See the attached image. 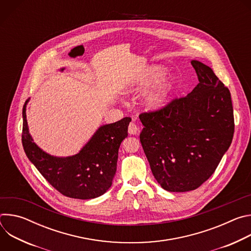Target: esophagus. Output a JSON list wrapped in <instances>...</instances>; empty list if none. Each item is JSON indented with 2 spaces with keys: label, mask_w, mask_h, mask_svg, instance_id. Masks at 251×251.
I'll list each match as a JSON object with an SVG mask.
<instances>
[{
  "label": "esophagus",
  "mask_w": 251,
  "mask_h": 251,
  "mask_svg": "<svg viewBox=\"0 0 251 251\" xmlns=\"http://www.w3.org/2000/svg\"><path fill=\"white\" fill-rule=\"evenodd\" d=\"M128 131H129V134H131V135H136V134L139 132V128H138V126L136 125V123L131 122V123L129 124Z\"/></svg>",
  "instance_id": "1"
}]
</instances>
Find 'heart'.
Wrapping results in <instances>:
<instances>
[{
	"label": "heart",
	"instance_id": "b5f03b06",
	"mask_svg": "<svg viewBox=\"0 0 251 251\" xmlns=\"http://www.w3.org/2000/svg\"><path fill=\"white\" fill-rule=\"evenodd\" d=\"M164 71H165L164 68H162L161 66H152L148 71V75L145 80L142 82V85H148L153 82H156L164 75ZM174 82H175V78L172 76L164 78L159 83V85L148 94L146 98V103L149 108L159 109L163 105H165L168 99V96L173 89ZM134 89L135 87L130 88V90H134Z\"/></svg>",
	"mask_w": 251,
	"mask_h": 251
}]
</instances>
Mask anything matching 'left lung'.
I'll use <instances>...</instances> for the list:
<instances>
[{
	"label": "left lung",
	"instance_id": "8db88e82",
	"mask_svg": "<svg viewBox=\"0 0 251 251\" xmlns=\"http://www.w3.org/2000/svg\"><path fill=\"white\" fill-rule=\"evenodd\" d=\"M199 83L185 97L144 112L140 141L152 173L168 192L198 189L214 173L234 133L230 92L212 69L191 61Z\"/></svg>",
	"mask_w": 251,
	"mask_h": 251
}]
</instances>
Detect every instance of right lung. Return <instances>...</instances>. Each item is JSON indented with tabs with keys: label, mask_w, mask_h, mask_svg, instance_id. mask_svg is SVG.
<instances>
[{
	"label": "right lung",
	"mask_w": 251,
	"mask_h": 251,
	"mask_svg": "<svg viewBox=\"0 0 251 251\" xmlns=\"http://www.w3.org/2000/svg\"><path fill=\"white\" fill-rule=\"evenodd\" d=\"M26 103L23 108V147L28 160L46 180L60 194L73 199L89 200L106 193L112 185L118 150L128 136L131 118L125 117L99 127L79 153L59 158L44 152L32 141L25 116Z\"/></svg>",
	"instance_id": "add662e5"
}]
</instances>
